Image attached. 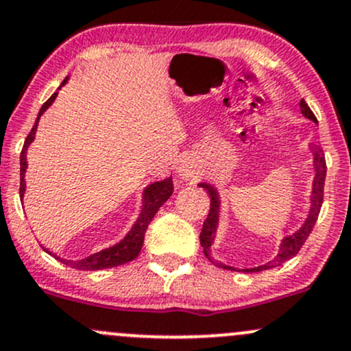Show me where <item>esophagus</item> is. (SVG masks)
<instances>
[{"instance_id": "esophagus-1", "label": "esophagus", "mask_w": 351, "mask_h": 351, "mask_svg": "<svg viewBox=\"0 0 351 351\" xmlns=\"http://www.w3.org/2000/svg\"><path fill=\"white\" fill-rule=\"evenodd\" d=\"M180 173H182V176L183 178H193V175H195V171L191 168H188V166H183L182 169H180Z\"/></svg>"}]
</instances>
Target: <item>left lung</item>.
I'll return each mask as SVG.
<instances>
[{
    "label": "left lung",
    "instance_id": "1",
    "mask_svg": "<svg viewBox=\"0 0 351 351\" xmlns=\"http://www.w3.org/2000/svg\"><path fill=\"white\" fill-rule=\"evenodd\" d=\"M301 112L304 114L308 119L318 123V121H316V116L313 114V110L309 109V106L306 104L304 101H301ZM313 153H315L316 178H315V182H313V197H311V210H309V217L306 219L304 225H302L296 234H293V235H289V237L284 239L281 243V249H279V254L274 257V261H272V263L261 265V267H256V269H249V272H257V271H263V269L276 267V265H282L286 261L293 259V257L300 252L301 247L304 245L306 239L309 237V234H311L313 227H315L316 220H318L319 208H322V205H323V188H324V178H326V161H324L323 151L316 147V149H313ZM200 186L205 188V190L208 191V197H210V212H208V217H206V220L204 222V227H202V232H200V243H202V247H204V254L206 256V259H208L213 265H217V267L232 269V267H228V265L219 263L217 259H213L212 254H210V245H212L213 237H215L217 223H219L220 202H219V195H217V190L212 185L200 183Z\"/></svg>",
    "mask_w": 351,
    "mask_h": 351
}]
</instances>
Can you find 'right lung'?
Instances as JSON below:
<instances>
[{
	"instance_id": "add662e5",
	"label": "right lung",
	"mask_w": 351,
	"mask_h": 351,
	"mask_svg": "<svg viewBox=\"0 0 351 351\" xmlns=\"http://www.w3.org/2000/svg\"><path fill=\"white\" fill-rule=\"evenodd\" d=\"M65 82H67V79L64 80V84ZM64 84H62V86H64ZM55 97H57V92H55L49 101L42 106V109H40V112H38V117H36V121H35V126L32 128V131H29L27 139H25L23 149H21V154H20V166H21L20 168V197H23V193H25V180L23 178H25V171H27V149H28L29 143L35 139V131H36V126H38L40 116H42V114L50 108L51 102L55 101ZM171 193H173V180L171 178H166V180H163V182H156V183H153V185L147 186L145 190V195H143L141 215H139V219L136 220L134 227L129 230V234L123 239V241H121L119 243H116V245L109 247V249L101 250V252H97V254H92V256H88V257H86V259H80V261H65V259H60V257L53 256V254L49 252L47 249H43V250H47V252L51 254V256H53L55 259L60 261V263L67 264L73 269H80V271H99V269L117 267V265L131 263V261H134L136 257L139 256V252H141V247H143V242H145V234H146L147 225H149L151 220H153V217L156 215V212L160 210V206L163 205L169 197H171Z\"/></svg>"
}]
</instances>
